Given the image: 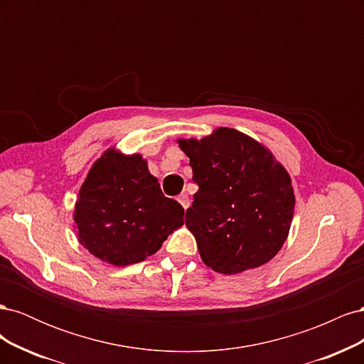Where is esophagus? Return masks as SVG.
<instances>
[{"instance_id": "obj_1", "label": "esophagus", "mask_w": 364, "mask_h": 364, "mask_svg": "<svg viewBox=\"0 0 364 364\" xmlns=\"http://www.w3.org/2000/svg\"><path fill=\"white\" fill-rule=\"evenodd\" d=\"M178 202L183 206V209H186L190 206V197L186 196V193H182V194L178 196Z\"/></svg>"}]
</instances>
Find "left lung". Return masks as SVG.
<instances>
[{"mask_svg":"<svg viewBox=\"0 0 364 364\" xmlns=\"http://www.w3.org/2000/svg\"><path fill=\"white\" fill-rule=\"evenodd\" d=\"M199 185L185 225L208 267L235 274L269 262L287 240L291 179L259 142L229 127L200 141L179 139Z\"/></svg>","mask_w":364,"mask_h":364,"instance_id":"8db88e82","label":"left lung"}]
</instances>
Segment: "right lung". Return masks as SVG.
Instances as JSON below:
<instances>
[{"label": "right lung", "instance_id": "right-lung-1", "mask_svg": "<svg viewBox=\"0 0 364 364\" xmlns=\"http://www.w3.org/2000/svg\"><path fill=\"white\" fill-rule=\"evenodd\" d=\"M74 222L79 241L94 257L129 266L158 252L183 225V208L162 194L141 155L111 149L87 173Z\"/></svg>", "mask_w": 364, "mask_h": 364}]
</instances>
